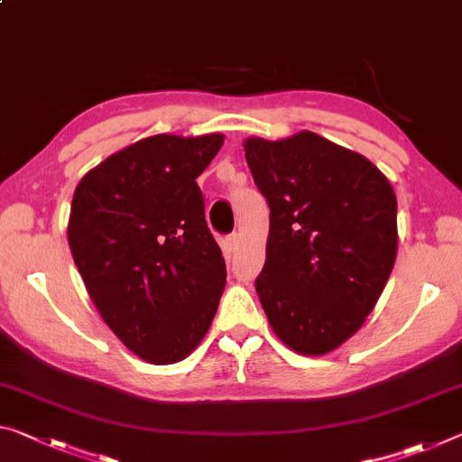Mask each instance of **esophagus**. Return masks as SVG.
<instances>
[{"label": "esophagus", "mask_w": 462, "mask_h": 462, "mask_svg": "<svg viewBox=\"0 0 462 462\" xmlns=\"http://www.w3.org/2000/svg\"><path fill=\"white\" fill-rule=\"evenodd\" d=\"M236 245H238V234L236 232L228 234V236H226V248H228V253H232L234 248H236Z\"/></svg>", "instance_id": "1"}]
</instances>
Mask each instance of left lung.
I'll use <instances>...</instances> for the list:
<instances>
[{
  "instance_id": "1",
  "label": "left lung",
  "mask_w": 462,
  "mask_h": 462,
  "mask_svg": "<svg viewBox=\"0 0 462 462\" xmlns=\"http://www.w3.org/2000/svg\"><path fill=\"white\" fill-rule=\"evenodd\" d=\"M245 156L271 209L261 306L285 346L323 356L364 325L389 282L397 197L368 158L312 131L248 137Z\"/></svg>"
}]
</instances>
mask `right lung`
Instances as JSON below:
<instances>
[{
  "mask_svg": "<svg viewBox=\"0 0 462 462\" xmlns=\"http://www.w3.org/2000/svg\"><path fill=\"white\" fill-rule=\"evenodd\" d=\"M222 143V134L139 139L73 193V263L102 320L150 364L191 354L222 298L226 263L195 182Z\"/></svg>",
  "mask_w": 462,
  "mask_h": 462,
  "instance_id": "obj_1",
  "label": "right lung"
}]
</instances>
